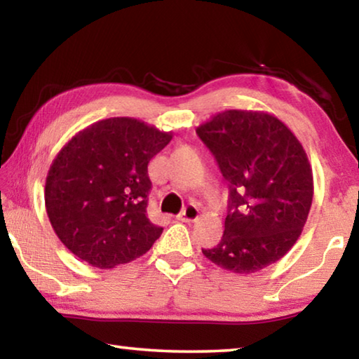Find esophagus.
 Returning a JSON list of instances; mask_svg holds the SVG:
<instances>
[{
    "instance_id": "esophagus-1",
    "label": "esophagus",
    "mask_w": 359,
    "mask_h": 359,
    "mask_svg": "<svg viewBox=\"0 0 359 359\" xmlns=\"http://www.w3.org/2000/svg\"><path fill=\"white\" fill-rule=\"evenodd\" d=\"M198 217H199V209L194 204H188L179 215V220L188 223V222H194Z\"/></svg>"
}]
</instances>
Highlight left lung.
<instances>
[{
    "mask_svg": "<svg viewBox=\"0 0 359 359\" xmlns=\"http://www.w3.org/2000/svg\"><path fill=\"white\" fill-rule=\"evenodd\" d=\"M228 180L224 233L204 257L253 274L288 253L307 222L313 175L306 150L283 121L261 111L220 112L196 128Z\"/></svg>",
    "mask_w": 359,
    "mask_h": 359,
    "instance_id": "obj_1",
    "label": "left lung"
}]
</instances>
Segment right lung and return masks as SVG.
<instances>
[{"label":"right lung","instance_id":"right-lung-1","mask_svg":"<svg viewBox=\"0 0 359 359\" xmlns=\"http://www.w3.org/2000/svg\"><path fill=\"white\" fill-rule=\"evenodd\" d=\"M172 135L131 117L100 120L58 151L46 210L58 239L100 269L142 257L163 233L147 217L149 161Z\"/></svg>","mask_w":359,"mask_h":359}]
</instances>
